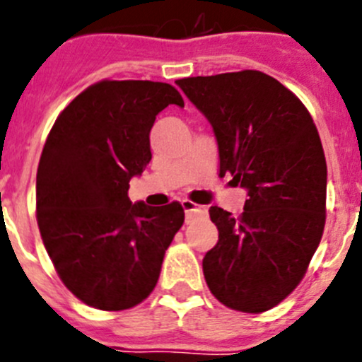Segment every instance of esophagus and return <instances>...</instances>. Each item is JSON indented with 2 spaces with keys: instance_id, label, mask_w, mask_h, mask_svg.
Wrapping results in <instances>:
<instances>
[{
  "instance_id": "obj_1",
  "label": "esophagus",
  "mask_w": 362,
  "mask_h": 362,
  "mask_svg": "<svg viewBox=\"0 0 362 362\" xmlns=\"http://www.w3.org/2000/svg\"><path fill=\"white\" fill-rule=\"evenodd\" d=\"M182 206H184V211H185V221H191V218H194L196 215H204L206 214V208L204 206H199V204L192 203L191 199H182Z\"/></svg>"
}]
</instances>
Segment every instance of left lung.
Listing matches in <instances>:
<instances>
[{
    "instance_id": "obj_1",
    "label": "left lung",
    "mask_w": 362,
    "mask_h": 362,
    "mask_svg": "<svg viewBox=\"0 0 362 362\" xmlns=\"http://www.w3.org/2000/svg\"><path fill=\"white\" fill-rule=\"evenodd\" d=\"M177 86L210 120L221 177L249 191L240 217L218 206V242L203 259L211 294L261 313L298 287L326 224L327 166L319 131L286 86L257 69L189 76Z\"/></svg>"
}]
</instances>
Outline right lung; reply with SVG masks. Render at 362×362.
Returning <instances> with one entry per match:
<instances>
[{
    "label": "right lung",
    "instance_id": "1",
    "mask_svg": "<svg viewBox=\"0 0 362 362\" xmlns=\"http://www.w3.org/2000/svg\"><path fill=\"white\" fill-rule=\"evenodd\" d=\"M168 105L184 107L173 86L101 80L54 122L36 171V221L68 291L93 308L119 312L154 291L164 252L184 224L173 202L152 208L127 196L151 163V129Z\"/></svg>",
    "mask_w": 362,
    "mask_h": 362
}]
</instances>
